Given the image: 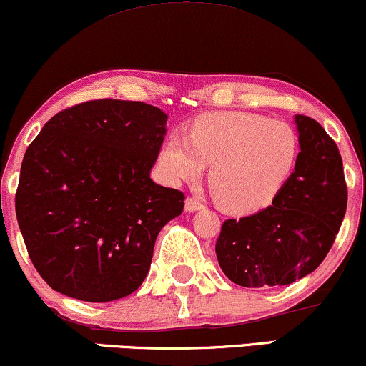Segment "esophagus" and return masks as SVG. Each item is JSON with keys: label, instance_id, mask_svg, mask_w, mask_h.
Here are the masks:
<instances>
[{"label": "esophagus", "instance_id": "1", "mask_svg": "<svg viewBox=\"0 0 366 366\" xmlns=\"http://www.w3.org/2000/svg\"><path fill=\"white\" fill-rule=\"evenodd\" d=\"M200 209H204V204H202L200 200H197V198L188 197L187 200H184V210L187 212H197Z\"/></svg>", "mask_w": 366, "mask_h": 366}]
</instances>
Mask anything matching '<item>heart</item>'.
I'll return each instance as SVG.
<instances>
[{
	"mask_svg": "<svg viewBox=\"0 0 366 366\" xmlns=\"http://www.w3.org/2000/svg\"><path fill=\"white\" fill-rule=\"evenodd\" d=\"M299 141L282 120L215 112L193 122L188 137L171 134L159 166L169 183L195 182L212 164L210 184L225 209L251 214L273 204L290 178Z\"/></svg>",
	"mask_w": 366,
	"mask_h": 366,
	"instance_id": "1",
	"label": "heart"
}]
</instances>
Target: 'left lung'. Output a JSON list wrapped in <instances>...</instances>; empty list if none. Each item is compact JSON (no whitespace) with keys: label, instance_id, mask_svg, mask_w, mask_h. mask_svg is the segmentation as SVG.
<instances>
[{"label":"left lung","instance_id":"1","mask_svg":"<svg viewBox=\"0 0 366 366\" xmlns=\"http://www.w3.org/2000/svg\"><path fill=\"white\" fill-rule=\"evenodd\" d=\"M300 152L273 204L227 219L215 242L220 268L247 288L282 287L312 273L335 242L346 214L342 159L319 122L295 115Z\"/></svg>","mask_w":366,"mask_h":366}]
</instances>
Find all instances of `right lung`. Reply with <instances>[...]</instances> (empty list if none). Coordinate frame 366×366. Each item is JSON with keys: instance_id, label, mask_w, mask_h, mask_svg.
<instances>
[{"instance_id": "add662e5", "label": "right lung", "mask_w": 366, "mask_h": 366, "mask_svg": "<svg viewBox=\"0 0 366 366\" xmlns=\"http://www.w3.org/2000/svg\"><path fill=\"white\" fill-rule=\"evenodd\" d=\"M168 115L93 100L54 115L26 149L15 197L26 251L47 285L84 302L141 287L157 234L184 195L151 179Z\"/></svg>"}]
</instances>
